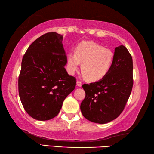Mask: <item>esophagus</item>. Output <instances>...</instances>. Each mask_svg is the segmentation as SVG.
I'll list each match as a JSON object with an SVG mask.
<instances>
[{
    "instance_id": "obj_1",
    "label": "esophagus",
    "mask_w": 154,
    "mask_h": 154,
    "mask_svg": "<svg viewBox=\"0 0 154 154\" xmlns=\"http://www.w3.org/2000/svg\"><path fill=\"white\" fill-rule=\"evenodd\" d=\"M77 85L78 87H81V86H82V83H81V81H77Z\"/></svg>"
}]
</instances>
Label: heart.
<instances>
[{
    "label": "heart",
    "instance_id": "heart-1",
    "mask_svg": "<svg viewBox=\"0 0 154 154\" xmlns=\"http://www.w3.org/2000/svg\"><path fill=\"white\" fill-rule=\"evenodd\" d=\"M113 53L109 49L92 41H83L67 55L66 69L73 75L81 64L82 76L92 81L103 79L109 73L113 63Z\"/></svg>",
    "mask_w": 154,
    "mask_h": 154
}]
</instances>
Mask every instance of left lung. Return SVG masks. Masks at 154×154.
Wrapping results in <instances>:
<instances>
[{"instance_id": "1", "label": "left lung", "mask_w": 154, "mask_h": 154, "mask_svg": "<svg viewBox=\"0 0 154 154\" xmlns=\"http://www.w3.org/2000/svg\"><path fill=\"white\" fill-rule=\"evenodd\" d=\"M131 55L122 45L116 47L110 72L103 79L84 84L85 98L81 111L91 122L106 124L119 116L131 93L133 86Z\"/></svg>"}]
</instances>
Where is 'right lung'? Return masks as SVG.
<instances>
[{"mask_svg":"<svg viewBox=\"0 0 154 154\" xmlns=\"http://www.w3.org/2000/svg\"><path fill=\"white\" fill-rule=\"evenodd\" d=\"M62 35L49 32L35 40L22 58L18 92L23 106L38 120L56 116L63 100L76 85L67 73Z\"/></svg>","mask_w":154,"mask_h":154,"instance_id":"right-lung-1","label":"right lung"}]
</instances>
